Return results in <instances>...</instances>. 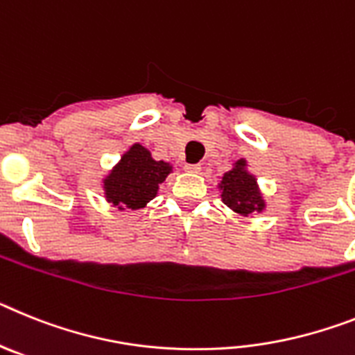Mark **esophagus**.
<instances>
[{"mask_svg":"<svg viewBox=\"0 0 355 355\" xmlns=\"http://www.w3.org/2000/svg\"><path fill=\"white\" fill-rule=\"evenodd\" d=\"M184 169H186V171H189V173H198L200 169V164H186L184 166Z\"/></svg>","mask_w":355,"mask_h":355,"instance_id":"obj_1","label":"esophagus"}]
</instances>
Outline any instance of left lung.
<instances>
[{"mask_svg": "<svg viewBox=\"0 0 355 355\" xmlns=\"http://www.w3.org/2000/svg\"><path fill=\"white\" fill-rule=\"evenodd\" d=\"M246 160L239 159L230 171L221 177L220 191L221 200L229 209L241 216H252L254 212H263L266 207L257 178L246 169Z\"/></svg>", "mask_w": 355, "mask_h": 355, "instance_id": "1", "label": "left lung"}]
</instances>
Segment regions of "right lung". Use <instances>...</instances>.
Wrapping results in <instances>:
<instances>
[{
  "instance_id": "add662e5",
  "label": "right lung",
  "mask_w": 355,
  "mask_h": 355,
  "mask_svg": "<svg viewBox=\"0 0 355 355\" xmlns=\"http://www.w3.org/2000/svg\"><path fill=\"white\" fill-rule=\"evenodd\" d=\"M173 171V166L164 160H155L143 144H132L118 164L103 178L107 202L119 211L143 209L157 196L159 186Z\"/></svg>"
}]
</instances>
